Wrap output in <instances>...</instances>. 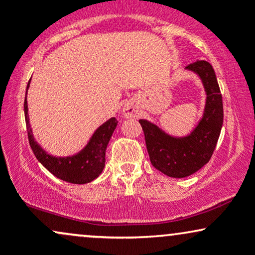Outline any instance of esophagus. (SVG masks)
I'll return each instance as SVG.
<instances>
[{
	"label": "esophagus",
	"instance_id": "esophagus-1",
	"mask_svg": "<svg viewBox=\"0 0 255 255\" xmlns=\"http://www.w3.org/2000/svg\"><path fill=\"white\" fill-rule=\"evenodd\" d=\"M122 114H124V116L126 119H129V118H135L137 113L133 107H130V105H126V107L124 108V110H122Z\"/></svg>",
	"mask_w": 255,
	"mask_h": 255
}]
</instances>
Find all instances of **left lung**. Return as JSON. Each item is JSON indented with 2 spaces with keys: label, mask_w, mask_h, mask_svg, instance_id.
Masks as SVG:
<instances>
[{
  "label": "left lung",
  "mask_w": 255,
  "mask_h": 255,
  "mask_svg": "<svg viewBox=\"0 0 255 255\" xmlns=\"http://www.w3.org/2000/svg\"><path fill=\"white\" fill-rule=\"evenodd\" d=\"M186 69L200 78L206 92L203 118L194 129L186 136H172L147 120H139L152 165L175 178L189 176L209 162L223 125V101L211 64L195 61Z\"/></svg>",
  "instance_id": "left-lung-1"
}]
</instances>
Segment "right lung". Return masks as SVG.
Masks as SVG:
<instances>
[{"mask_svg":"<svg viewBox=\"0 0 255 255\" xmlns=\"http://www.w3.org/2000/svg\"><path fill=\"white\" fill-rule=\"evenodd\" d=\"M28 87H30V81H28L27 89H26V96H27ZM24 110L28 141H30L32 151L40 162V164H43L44 168L48 169L54 176L69 183L84 184L91 182L101 175L105 165L107 146L109 144L110 137L113 135L116 126H118V120L111 118L103 125L99 126L93 135L91 136L87 145L78 153L68 157H55L46 153L34 140L30 119H28V107L26 97Z\"/></svg>","mask_w":255,"mask_h":255,"instance_id":"1","label":"right lung"}]
</instances>
